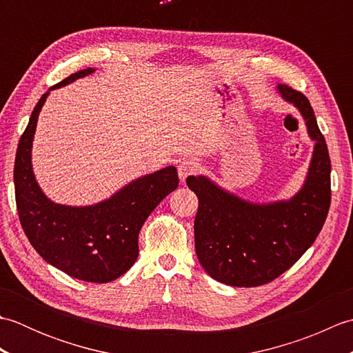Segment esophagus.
<instances>
[{"label":"esophagus","mask_w":353,"mask_h":353,"mask_svg":"<svg viewBox=\"0 0 353 353\" xmlns=\"http://www.w3.org/2000/svg\"><path fill=\"white\" fill-rule=\"evenodd\" d=\"M177 171H179V177H181V182L185 183L186 177L191 176L194 171H196V163L190 159H182L177 163Z\"/></svg>","instance_id":"1"}]
</instances>
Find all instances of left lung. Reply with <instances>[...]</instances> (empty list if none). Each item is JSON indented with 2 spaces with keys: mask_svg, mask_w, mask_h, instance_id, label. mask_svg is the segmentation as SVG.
I'll use <instances>...</instances> for the list:
<instances>
[{
  "mask_svg": "<svg viewBox=\"0 0 353 353\" xmlns=\"http://www.w3.org/2000/svg\"><path fill=\"white\" fill-rule=\"evenodd\" d=\"M276 91L301 112L314 141L308 172L294 196L254 203L208 176L186 179L199 199L194 221L199 262L230 287H258L287 272L316 241L331 205V159L311 104L287 85H277Z\"/></svg>",
  "mask_w": 353,
  "mask_h": 353,
  "instance_id": "obj_1",
  "label": "left lung"
}]
</instances>
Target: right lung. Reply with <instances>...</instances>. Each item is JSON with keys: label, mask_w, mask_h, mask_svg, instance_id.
<instances>
[{"label": "right lung", "mask_w": 353, "mask_h": 353, "mask_svg": "<svg viewBox=\"0 0 353 353\" xmlns=\"http://www.w3.org/2000/svg\"><path fill=\"white\" fill-rule=\"evenodd\" d=\"M92 72L94 68L74 72L41 97L19 139L13 182L21 226L42 259L76 279L106 283L134 264L142 224L177 188L179 177L176 167L170 165L134 179L109 199L88 206L54 203L45 196L32 165L37 118L52 89Z\"/></svg>", "instance_id": "obj_1"}]
</instances>
